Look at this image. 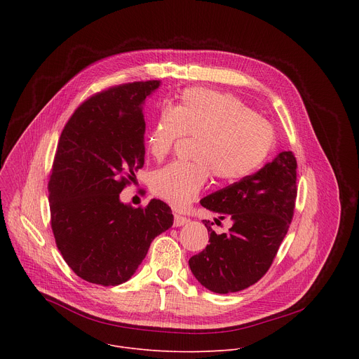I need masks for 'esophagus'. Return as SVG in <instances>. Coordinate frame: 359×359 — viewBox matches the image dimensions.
Wrapping results in <instances>:
<instances>
[{"mask_svg":"<svg viewBox=\"0 0 359 359\" xmlns=\"http://www.w3.org/2000/svg\"><path fill=\"white\" fill-rule=\"evenodd\" d=\"M189 222V219L186 216L182 215H175V226L176 227H182L183 224H186Z\"/></svg>","mask_w":359,"mask_h":359,"instance_id":"34e87169","label":"esophagus"}]
</instances>
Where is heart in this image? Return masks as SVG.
Here are the masks:
<instances>
[{
    "label": "heart",
    "mask_w": 359,
    "mask_h": 359,
    "mask_svg": "<svg viewBox=\"0 0 359 359\" xmlns=\"http://www.w3.org/2000/svg\"><path fill=\"white\" fill-rule=\"evenodd\" d=\"M196 137L193 162H175L151 177V190L175 209L186 208L210 175L237 182L257 170L276 147L273 125L230 93L186 89L177 104L163 107L147 135V150L165 159L183 136Z\"/></svg>",
    "instance_id": "1"
}]
</instances>
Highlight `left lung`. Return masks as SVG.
<instances>
[{
	"label": "left lung",
	"mask_w": 359,
	"mask_h": 359,
	"mask_svg": "<svg viewBox=\"0 0 359 359\" xmlns=\"http://www.w3.org/2000/svg\"><path fill=\"white\" fill-rule=\"evenodd\" d=\"M297 198V159L291 150L250 175L200 200L203 208L230 219L229 231L210 233L209 245L189 266L197 281L219 294L237 292L264 277L290 229ZM216 219V224L220 223Z\"/></svg>",
	"instance_id": "1"
}]
</instances>
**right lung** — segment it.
I'll return each instance as SVG.
<instances>
[{
	"label": "right lung",
	"instance_id": "1",
	"mask_svg": "<svg viewBox=\"0 0 359 359\" xmlns=\"http://www.w3.org/2000/svg\"><path fill=\"white\" fill-rule=\"evenodd\" d=\"M161 81L100 90L75 109L58 140L48 193L50 229L65 263L85 281H128L150 243L173 224L162 200L130 208L121 191L144 163L142 104Z\"/></svg>",
	"mask_w": 359,
	"mask_h": 359
}]
</instances>
